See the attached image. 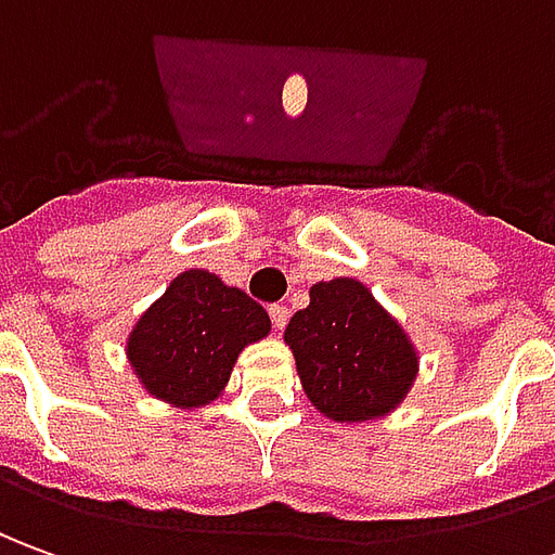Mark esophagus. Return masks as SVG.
Segmentation results:
<instances>
[{"instance_id": "1", "label": "esophagus", "mask_w": 555, "mask_h": 555, "mask_svg": "<svg viewBox=\"0 0 555 555\" xmlns=\"http://www.w3.org/2000/svg\"><path fill=\"white\" fill-rule=\"evenodd\" d=\"M269 314H271V323H274V328H278V332H284L286 320H289V308H286V305H271Z\"/></svg>"}]
</instances>
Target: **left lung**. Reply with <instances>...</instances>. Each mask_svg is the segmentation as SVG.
Returning a JSON list of instances; mask_svg holds the SVG:
<instances>
[{
  "label": "left lung",
  "mask_w": 555,
  "mask_h": 555,
  "mask_svg": "<svg viewBox=\"0 0 555 555\" xmlns=\"http://www.w3.org/2000/svg\"><path fill=\"white\" fill-rule=\"evenodd\" d=\"M301 389L335 423H365L396 411L414 387L420 357L408 332L353 278L311 286V305L284 332Z\"/></svg>",
  "instance_id": "left-lung-1"
}]
</instances>
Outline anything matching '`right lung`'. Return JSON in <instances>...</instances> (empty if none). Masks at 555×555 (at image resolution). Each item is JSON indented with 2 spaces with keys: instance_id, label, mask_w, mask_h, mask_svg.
<instances>
[{
  "instance_id": "add662e5",
  "label": "right lung",
  "mask_w": 555,
  "mask_h": 555,
  "mask_svg": "<svg viewBox=\"0 0 555 555\" xmlns=\"http://www.w3.org/2000/svg\"><path fill=\"white\" fill-rule=\"evenodd\" d=\"M269 332L259 301L211 271L190 269L139 317L126 357L154 399L193 411L223 396L241 350Z\"/></svg>"
}]
</instances>
